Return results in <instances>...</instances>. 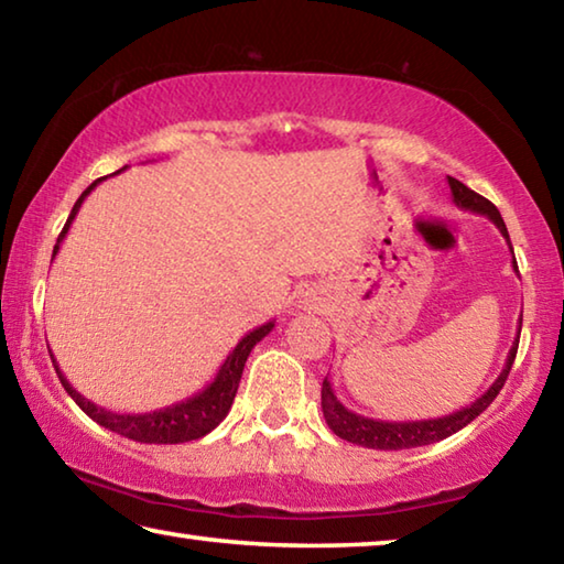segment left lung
I'll list each match as a JSON object with an SVG mask.
<instances>
[{"label":"left lung","mask_w":564,"mask_h":564,"mask_svg":"<svg viewBox=\"0 0 564 564\" xmlns=\"http://www.w3.org/2000/svg\"><path fill=\"white\" fill-rule=\"evenodd\" d=\"M447 184H451L453 191V202L467 208V212H475V214H482L488 216L490 221L500 228V234L508 238V246L512 251V243H510V236H508V228H505V221L495 204H490L488 198L475 194L473 188H467L463 181H457L453 176H447ZM512 269L518 273V261H514L512 256ZM520 328H522V318H520V326H518V338H514L512 348L508 352V360H505V368L502 373L498 376V380L485 390V393L470 403L467 408L455 410L451 415H443V417H431V420H408V423H388V420H373V417H366V415H358L348 410L346 405L340 403L333 393L330 388V380L326 378L323 380V388H321V408H323V417H326V423L333 433L343 441L348 443H356L362 447H373V451H405V447H420V445H431L437 441H445V437H451L453 433L463 431L467 423H473V420L482 413L485 408H488L498 393L505 386V380H508V373L514 362V356H518V343H520Z\"/></svg>","instance_id":"1"}]
</instances>
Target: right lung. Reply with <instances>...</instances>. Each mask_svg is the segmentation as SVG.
<instances>
[{
    "label": "right lung",
    "instance_id": "1",
    "mask_svg": "<svg viewBox=\"0 0 564 564\" xmlns=\"http://www.w3.org/2000/svg\"><path fill=\"white\" fill-rule=\"evenodd\" d=\"M99 181H104V178L94 181V184L87 191H84L79 198H76L72 214H69V218H66L59 238H56L54 256H56V251H59V243L64 241L66 231H69L74 216L79 214L84 198L89 196V191L97 186ZM273 326H275V323L269 321V323H263V326L253 328L251 333H246V336L238 340V346L226 356L224 366L218 368L216 378L204 390H198L196 395H191L186 400H181V403L166 405L161 410H151V413H113V410H107V408H101L97 403H91L89 398L76 393L69 380L64 378L59 366H56L54 358H52V362H54V370H56V376H59L66 393L74 398V403L79 405L84 413H87L91 420H97L99 425L109 427L111 433H119V435L129 437V441H137V443L176 445V443L198 441V437L212 433L214 427L228 415V410H231V405H234L238 383H241V373H243L248 352L253 350V346L261 338L269 336Z\"/></svg>",
    "mask_w": 564,
    "mask_h": 564
}]
</instances>
